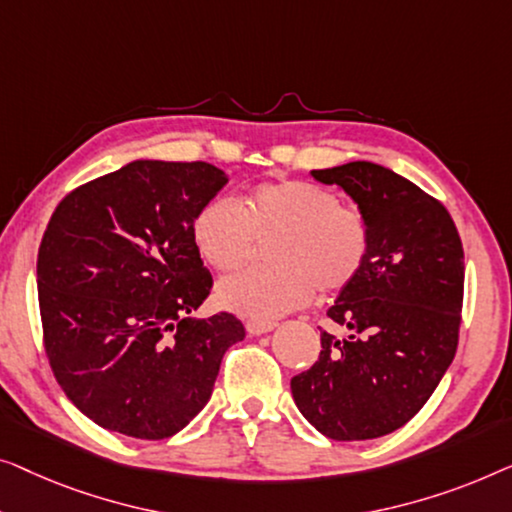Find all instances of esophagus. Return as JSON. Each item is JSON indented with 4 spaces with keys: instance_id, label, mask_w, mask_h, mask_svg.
Returning a JSON list of instances; mask_svg holds the SVG:
<instances>
[{
    "instance_id": "34e87169",
    "label": "esophagus",
    "mask_w": 512,
    "mask_h": 512,
    "mask_svg": "<svg viewBox=\"0 0 512 512\" xmlns=\"http://www.w3.org/2000/svg\"><path fill=\"white\" fill-rule=\"evenodd\" d=\"M273 327H276V322H259V320L246 322V329L250 336H262V334H266V331H271Z\"/></svg>"
}]
</instances>
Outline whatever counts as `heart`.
<instances>
[{
  "label": "heart",
  "mask_w": 512,
  "mask_h": 512,
  "mask_svg": "<svg viewBox=\"0 0 512 512\" xmlns=\"http://www.w3.org/2000/svg\"><path fill=\"white\" fill-rule=\"evenodd\" d=\"M271 266L234 273L218 285V301L248 320L271 322L320 294H336L362 273L371 250L369 218L331 190L306 181H266L234 204L215 197L199 208L192 241L201 259L232 271L269 239Z\"/></svg>",
  "instance_id": "1"
}]
</instances>
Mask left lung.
I'll use <instances>...</instances> for the list:
<instances>
[{
	"mask_svg": "<svg viewBox=\"0 0 512 512\" xmlns=\"http://www.w3.org/2000/svg\"><path fill=\"white\" fill-rule=\"evenodd\" d=\"M355 199L371 225L359 276L327 315L311 369L292 378L301 415L334 441L392 434L417 415L457 352L464 248L448 208L408 178L373 162L311 171Z\"/></svg>",
	"mask_w": 512,
	"mask_h": 512,
	"instance_id": "obj_1",
	"label": "left lung"
}]
</instances>
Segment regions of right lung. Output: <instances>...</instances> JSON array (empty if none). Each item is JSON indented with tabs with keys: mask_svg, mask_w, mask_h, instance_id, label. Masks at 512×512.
<instances>
[{
	"mask_svg": "<svg viewBox=\"0 0 512 512\" xmlns=\"http://www.w3.org/2000/svg\"><path fill=\"white\" fill-rule=\"evenodd\" d=\"M225 183L208 162L136 160L50 215L37 259L43 348L99 427L146 441L178 434L246 336L232 313L187 318L213 287L192 222Z\"/></svg>",
	"mask_w": 512,
	"mask_h": 512,
	"instance_id": "obj_1",
	"label": "right lung"
}]
</instances>
